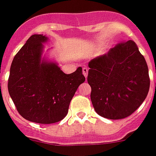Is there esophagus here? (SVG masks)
<instances>
[{
  "instance_id": "esophagus-1",
  "label": "esophagus",
  "mask_w": 156,
  "mask_h": 156,
  "mask_svg": "<svg viewBox=\"0 0 156 156\" xmlns=\"http://www.w3.org/2000/svg\"><path fill=\"white\" fill-rule=\"evenodd\" d=\"M83 73L84 76L87 78V75H88V69L87 68H83Z\"/></svg>"
}]
</instances>
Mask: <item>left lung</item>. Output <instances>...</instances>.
<instances>
[{"instance_id": "obj_1", "label": "left lung", "mask_w": 156, "mask_h": 156, "mask_svg": "<svg viewBox=\"0 0 156 156\" xmlns=\"http://www.w3.org/2000/svg\"><path fill=\"white\" fill-rule=\"evenodd\" d=\"M87 81L95 111L109 119L133 114L147 96L149 69L133 41L120 43L89 63Z\"/></svg>"}]
</instances>
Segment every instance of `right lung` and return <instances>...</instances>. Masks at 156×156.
<instances>
[{
  "mask_svg": "<svg viewBox=\"0 0 156 156\" xmlns=\"http://www.w3.org/2000/svg\"><path fill=\"white\" fill-rule=\"evenodd\" d=\"M48 37L34 34L15 55L8 92L22 117L41 124L55 123L67 115L77 88L85 81L82 67L66 74L58 64L42 57Z\"/></svg>",
  "mask_w": 156,
  "mask_h": 156,
  "instance_id": "add662e5",
  "label": "right lung"
}]
</instances>
